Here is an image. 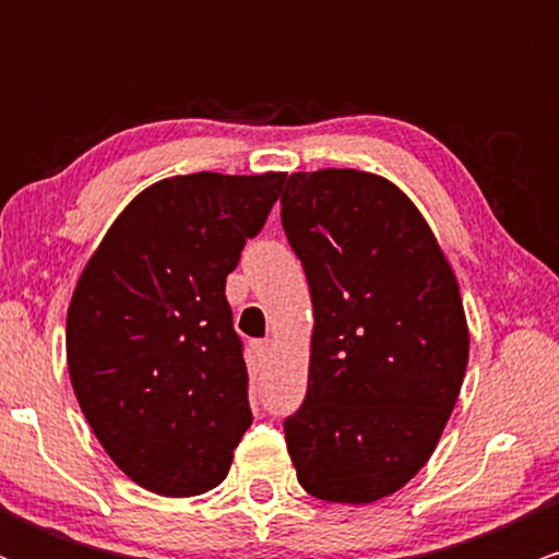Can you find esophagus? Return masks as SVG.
<instances>
[{"label":"esophagus","instance_id":"34e87169","mask_svg":"<svg viewBox=\"0 0 559 559\" xmlns=\"http://www.w3.org/2000/svg\"><path fill=\"white\" fill-rule=\"evenodd\" d=\"M271 342H252V352L254 357H258V362H265L267 357H271Z\"/></svg>","mask_w":559,"mask_h":559}]
</instances>
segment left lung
Returning <instances> with one entry per match:
<instances>
[{
	"mask_svg": "<svg viewBox=\"0 0 559 559\" xmlns=\"http://www.w3.org/2000/svg\"><path fill=\"white\" fill-rule=\"evenodd\" d=\"M281 223L316 316L288 454L312 497L376 502L428 463L457 402L471 349L457 278L420 210L373 173H292Z\"/></svg>",
	"mask_w": 559,
	"mask_h": 559,
	"instance_id": "left-lung-1",
	"label": "left lung"
}]
</instances>
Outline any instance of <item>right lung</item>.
<instances>
[{"instance_id":"right-lung-1","label":"right lung","mask_w":559,"mask_h":559,"mask_svg":"<svg viewBox=\"0 0 559 559\" xmlns=\"http://www.w3.org/2000/svg\"><path fill=\"white\" fill-rule=\"evenodd\" d=\"M284 181L191 173L152 183L75 284L66 331L75 400L112 463L146 491L215 489L252 426L226 275Z\"/></svg>"}]
</instances>
